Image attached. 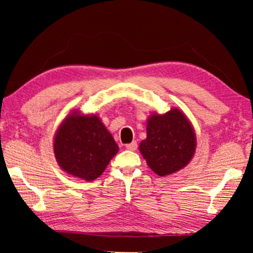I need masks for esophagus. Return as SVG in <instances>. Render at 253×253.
Wrapping results in <instances>:
<instances>
[{
  "mask_svg": "<svg viewBox=\"0 0 253 253\" xmlns=\"http://www.w3.org/2000/svg\"><path fill=\"white\" fill-rule=\"evenodd\" d=\"M137 147H138V146H137V143H136V142H132V143H130V144H127V145H126V148L129 149V151H132V152L136 151Z\"/></svg>",
  "mask_w": 253,
  "mask_h": 253,
  "instance_id": "34e87169",
  "label": "esophagus"
}]
</instances>
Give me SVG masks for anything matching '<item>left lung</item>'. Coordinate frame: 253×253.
<instances>
[{
  "instance_id": "left-lung-1",
  "label": "left lung",
  "mask_w": 253,
  "mask_h": 253,
  "mask_svg": "<svg viewBox=\"0 0 253 253\" xmlns=\"http://www.w3.org/2000/svg\"><path fill=\"white\" fill-rule=\"evenodd\" d=\"M139 151L154 172L165 176L183 169L195 152V134L182 111L152 115Z\"/></svg>"
}]
</instances>
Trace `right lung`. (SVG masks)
Here are the masks:
<instances>
[{
  "label": "right lung",
  "instance_id": "right-lung-1",
  "mask_svg": "<svg viewBox=\"0 0 253 253\" xmlns=\"http://www.w3.org/2000/svg\"><path fill=\"white\" fill-rule=\"evenodd\" d=\"M53 149L59 165L68 174L92 181L116 155L118 145L95 115L74 114L59 127Z\"/></svg>",
  "mask_w": 253,
  "mask_h": 253
}]
</instances>
